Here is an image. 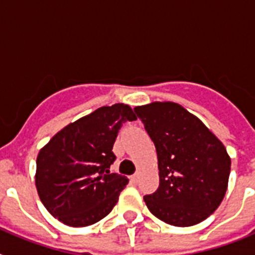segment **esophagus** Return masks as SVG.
Wrapping results in <instances>:
<instances>
[{
	"instance_id": "1",
	"label": "esophagus",
	"mask_w": 255,
	"mask_h": 255,
	"mask_svg": "<svg viewBox=\"0 0 255 255\" xmlns=\"http://www.w3.org/2000/svg\"><path fill=\"white\" fill-rule=\"evenodd\" d=\"M138 180H139L138 173H135V175H132V176L130 177V181H131L132 184H136V182H138Z\"/></svg>"
}]
</instances>
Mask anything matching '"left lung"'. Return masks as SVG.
Instances as JSON below:
<instances>
[{
	"label": "left lung",
	"instance_id": "1",
	"mask_svg": "<svg viewBox=\"0 0 255 255\" xmlns=\"http://www.w3.org/2000/svg\"><path fill=\"white\" fill-rule=\"evenodd\" d=\"M157 150L159 186L144 197L148 209L172 226L197 225L224 199L231 158L202 121L175 102L134 108Z\"/></svg>",
	"mask_w": 255,
	"mask_h": 255
}]
</instances>
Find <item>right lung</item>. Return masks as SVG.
Masks as SVG:
<instances>
[{"instance_id": "right-lung-1", "label": "right lung", "mask_w": 255, "mask_h": 255, "mask_svg": "<svg viewBox=\"0 0 255 255\" xmlns=\"http://www.w3.org/2000/svg\"><path fill=\"white\" fill-rule=\"evenodd\" d=\"M136 120L124 103L103 106L69 124L39 150L35 186L47 211L71 227L93 225L112 211L126 176L110 172L124 123Z\"/></svg>"}]
</instances>
